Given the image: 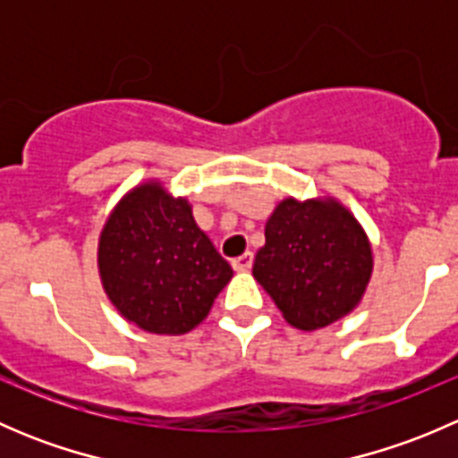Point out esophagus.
Returning <instances> with one entry per match:
<instances>
[{
  "mask_svg": "<svg viewBox=\"0 0 458 458\" xmlns=\"http://www.w3.org/2000/svg\"><path fill=\"white\" fill-rule=\"evenodd\" d=\"M252 261H255V255H252V252H243L242 257L233 259V267L237 272H246L252 267Z\"/></svg>",
  "mask_w": 458,
  "mask_h": 458,
  "instance_id": "obj_1",
  "label": "esophagus"
}]
</instances>
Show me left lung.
<instances>
[{"instance_id": "1", "label": "left lung", "mask_w": 458, "mask_h": 458, "mask_svg": "<svg viewBox=\"0 0 458 458\" xmlns=\"http://www.w3.org/2000/svg\"><path fill=\"white\" fill-rule=\"evenodd\" d=\"M252 275L285 321L318 330L361 301L372 248L359 221L335 199H284L266 224Z\"/></svg>"}]
</instances>
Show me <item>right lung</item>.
Listing matches in <instances>:
<instances>
[{
	"label": "right lung",
	"mask_w": 458,
	"mask_h": 458,
	"mask_svg": "<svg viewBox=\"0 0 458 458\" xmlns=\"http://www.w3.org/2000/svg\"><path fill=\"white\" fill-rule=\"evenodd\" d=\"M99 276L119 315L152 335H186L210 312L233 267L159 182L128 192L99 237Z\"/></svg>",
	"instance_id": "right-lung-1"
}]
</instances>
